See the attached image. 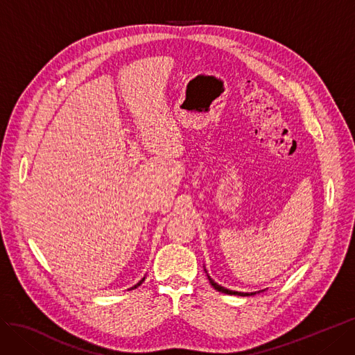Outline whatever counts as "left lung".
I'll return each instance as SVG.
<instances>
[{"instance_id": "1", "label": "left lung", "mask_w": 355, "mask_h": 355, "mask_svg": "<svg viewBox=\"0 0 355 355\" xmlns=\"http://www.w3.org/2000/svg\"><path fill=\"white\" fill-rule=\"evenodd\" d=\"M207 279H209V282H211V285L215 288L216 291H219V293H224V294H228V295H243V297H247V295H254L256 293H239V291H232V290H228V288H224V286H220V285H218L211 277H209L207 275ZM260 293V291H259Z\"/></svg>"}]
</instances>
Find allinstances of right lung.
<instances>
[{"label": "right lung", "mask_w": 355, "mask_h": 355, "mask_svg": "<svg viewBox=\"0 0 355 355\" xmlns=\"http://www.w3.org/2000/svg\"><path fill=\"white\" fill-rule=\"evenodd\" d=\"M143 281H144V278H143V279H141V281H139V282H137V284H136V285H135V286H131V288H130V290H135V288H137V286H139V285H140V284H141V282H143Z\"/></svg>", "instance_id": "right-lung-1"}]
</instances>
